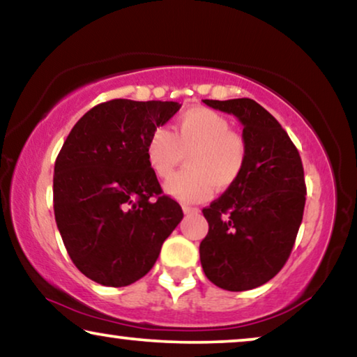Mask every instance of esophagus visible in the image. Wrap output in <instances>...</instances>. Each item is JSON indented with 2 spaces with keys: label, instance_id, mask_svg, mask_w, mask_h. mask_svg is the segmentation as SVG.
I'll return each instance as SVG.
<instances>
[{
  "label": "esophagus",
  "instance_id": "esophagus-1",
  "mask_svg": "<svg viewBox=\"0 0 357 357\" xmlns=\"http://www.w3.org/2000/svg\"><path fill=\"white\" fill-rule=\"evenodd\" d=\"M183 212L185 215L189 213H199V208L197 207H190V205H183Z\"/></svg>",
  "mask_w": 357,
  "mask_h": 357
}]
</instances>
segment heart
Returning <instances> with one entry per match:
<instances>
[{
  "instance_id": "b5f03b06",
  "label": "heart",
  "mask_w": 357,
  "mask_h": 357,
  "mask_svg": "<svg viewBox=\"0 0 357 357\" xmlns=\"http://www.w3.org/2000/svg\"><path fill=\"white\" fill-rule=\"evenodd\" d=\"M149 167L167 179L184 160L188 168L168 181L167 194L181 202H202L213 189L228 190L243 176L248 165V144L231 130L223 114L210 108L185 109L174 124V132L157 128L145 145Z\"/></svg>"
}]
</instances>
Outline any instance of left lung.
<instances>
[{
	"label": "left lung",
	"instance_id": "1",
	"mask_svg": "<svg viewBox=\"0 0 357 357\" xmlns=\"http://www.w3.org/2000/svg\"><path fill=\"white\" fill-rule=\"evenodd\" d=\"M204 103L238 118L249 155L238 183L202 210L208 233L200 264L218 288L252 289L283 268L294 245L305 204L303 162L281 124L254 100Z\"/></svg>",
	"mask_w": 357,
	"mask_h": 357
}]
</instances>
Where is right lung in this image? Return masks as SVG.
<instances>
[{"instance_id":"obj_1","label":"right lung","mask_w":357,"mask_h":357,"mask_svg":"<svg viewBox=\"0 0 357 357\" xmlns=\"http://www.w3.org/2000/svg\"><path fill=\"white\" fill-rule=\"evenodd\" d=\"M179 108L109 100L89 109L64 140L54 163V220L74 265L100 284L119 288L147 275L183 220L145 155L150 134Z\"/></svg>"}]
</instances>
